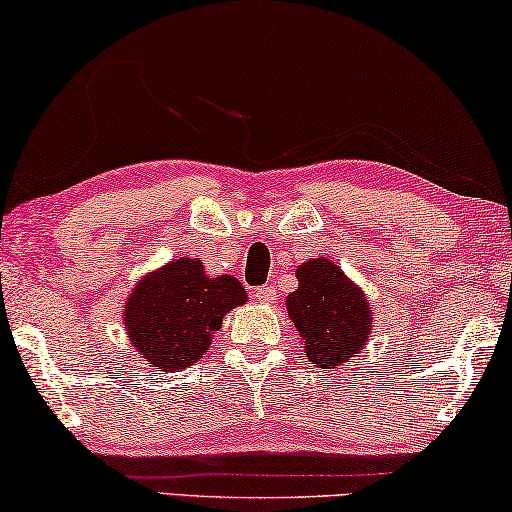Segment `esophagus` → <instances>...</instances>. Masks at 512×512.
Returning <instances> with one entry per match:
<instances>
[{"label": "esophagus", "instance_id": "esophagus-1", "mask_svg": "<svg viewBox=\"0 0 512 512\" xmlns=\"http://www.w3.org/2000/svg\"><path fill=\"white\" fill-rule=\"evenodd\" d=\"M254 298L258 300V303H275V300H277L275 286H256Z\"/></svg>", "mask_w": 512, "mask_h": 512}]
</instances>
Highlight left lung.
Listing matches in <instances>:
<instances>
[{
	"mask_svg": "<svg viewBox=\"0 0 512 512\" xmlns=\"http://www.w3.org/2000/svg\"><path fill=\"white\" fill-rule=\"evenodd\" d=\"M296 277L286 307L310 361L328 368L359 354L370 338V307L359 286L328 258L303 263Z\"/></svg>",
	"mask_w": 512,
	"mask_h": 512,
	"instance_id": "obj_1",
	"label": "left lung"
}]
</instances>
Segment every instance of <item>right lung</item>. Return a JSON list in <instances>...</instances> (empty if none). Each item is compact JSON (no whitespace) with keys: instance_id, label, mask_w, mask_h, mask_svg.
I'll use <instances>...</instances> for the list:
<instances>
[{"instance_id":"1","label":"right lung","mask_w":512,"mask_h":512,"mask_svg":"<svg viewBox=\"0 0 512 512\" xmlns=\"http://www.w3.org/2000/svg\"><path fill=\"white\" fill-rule=\"evenodd\" d=\"M242 303L247 291L235 277H207L198 258H177L135 286L123 321L137 352L167 373L198 361L226 312Z\"/></svg>"}]
</instances>
